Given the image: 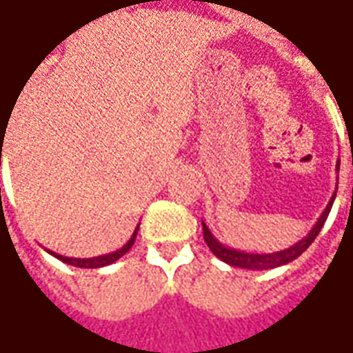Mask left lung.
<instances>
[{"label": "left lung", "instance_id": "1", "mask_svg": "<svg viewBox=\"0 0 353 353\" xmlns=\"http://www.w3.org/2000/svg\"><path fill=\"white\" fill-rule=\"evenodd\" d=\"M338 170H340V163H338ZM334 198H336V192L330 198L328 206L324 208V212L320 214V218L316 220V224L312 225V230L306 234L301 241H296L294 245L287 248L283 251H275V253H248V251H239L234 250V248H228L224 243H220L210 230L208 225L202 222V230H204V241L208 243L210 251L218 257L222 259L224 263L232 265V267H241V269H253V271H265V269H275V267H281V265H287L294 261L303 251H306V248L316 239V236L320 234L322 225L326 222L328 214H330V208L334 204Z\"/></svg>", "mask_w": 353, "mask_h": 353}]
</instances>
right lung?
I'll list each match as a JSON object with an SVG mask.
<instances>
[{"label": "right lung", "instance_id": "add662e5", "mask_svg": "<svg viewBox=\"0 0 353 353\" xmlns=\"http://www.w3.org/2000/svg\"><path fill=\"white\" fill-rule=\"evenodd\" d=\"M137 230H139V225L135 228V232H133V236L129 237V241L121 248V250L112 251V253H105V255H98V257H88V259H76V257H64V255H59V253H54V251L47 250L52 257H57V259H61L62 263H68V265H74V267H82V269H98V267H105V265H112L116 263L119 257H123L129 250H131V245L135 243V237H137Z\"/></svg>", "mask_w": 353, "mask_h": 353}]
</instances>
